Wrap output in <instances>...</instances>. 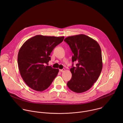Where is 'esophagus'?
I'll use <instances>...</instances> for the list:
<instances>
[{
  "mask_svg": "<svg viewBox=\"0 0 123 123\" xmlns=\"http://www.w3.org/2000/svg\"><path fill=\"white\" fill-rule=\"evenodd\" d=\"M65 69H59V71L60 72H64V71H65Z\"/></svg>",
  "mask_w": 123,
  "mask_h": 123,
  "instance_id": "34e87169",
  "label": "esophagus"
}]
</instances>
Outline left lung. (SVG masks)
<instances>
[{
  "label": "left lung",
  "instance_id": "left-lung-1",
  "mask_svg": "<svg viewBox=\"0 0 123 123\" xmlns=\"http://www.w3.org/2000/svg\"><path fill=\"white\" fill-rule=\"evenodd\" d=\"M64 41L74 54L72 61L76 67L70 69L71 79L67 83L68 88L76 93L91 89L101 73L103 62L101 49L98 42L86 35L80 34L66 37Z\"/></svg>",
  "mask_w": 123,
  "mask_h": 123
}]
</instances>
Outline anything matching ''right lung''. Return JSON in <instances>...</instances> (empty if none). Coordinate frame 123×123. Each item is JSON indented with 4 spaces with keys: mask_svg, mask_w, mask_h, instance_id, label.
<instances>
[{
    "mask_svg": "<svg viewBox=\"0 0 123 123\" xmlns=\"http://www.w3.org/2000/svg\"><path fill=\"white\" fill-rule=\"evenodd\" d=\"M64 37L37 35L28 39L20 48L17 63L21 76L31 89L42 92L49 86L59 69L46 66L54 48Z\"/></svg>",
    "mask_w": 123,
    "mask_h": 123,
    "instance_id": "1",
    "label": "right lung"
}]
</instances>
